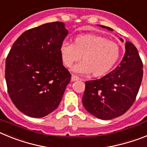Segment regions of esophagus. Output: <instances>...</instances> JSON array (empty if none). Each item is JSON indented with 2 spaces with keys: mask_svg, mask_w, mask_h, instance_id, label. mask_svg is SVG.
<instances>
[{
  "mask_svg": "<svg viewBox=\"0 0 147 147\" xmlns=\"http://www.w3.org/2000/svg\"><path fill=\"white\" fill-rule=\"evenodd\" d=\"M80 80V79L77 76H76V75H72V77H71V80L72 81H76V80Z\"/></svg>",
  "mask_w": 147,
  "mask_h": 147,
  "instance_id": "34e87169",
  "label": "esophagus"
}]
</instances>
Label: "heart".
<instances>
[{
    "mask_svg": "<svg viewBox=\"0 0 147 147\" xmlns=\"http://www.w3.org/2000/svg\"><path fill=\"white\" fill-rule=\"evenodd\" d=\"M60 54L66 67H71L74 62L83 57L75 65L72 71L80 74L93 72L94 76H102L108 72L116 63L120 56V47L112 40L101 36L85 34L78 36L75 44L67 41L62 43Z\"/></svg>",
    "mask_w": 147,
    "mask_h": 147,
    "instance_id": "b5f03b06",
    "label": "heart"
}]
</instances>
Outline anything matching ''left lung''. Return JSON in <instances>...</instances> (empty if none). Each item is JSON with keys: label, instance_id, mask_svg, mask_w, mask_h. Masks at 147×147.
Instances as JSON below:
<instances>
[{"label": "left lung", "instance_id": "obj_1", "mask_svg": "<svg viewBox=\"0 0 147 147\" xmlns=\"http://www.w3.org/2000/svg\"><path fill=\"white\" fill-rule=\"evenodd\" d=\"M125 49L124 58L115 70L101 79L85 82L83 105L98 119L109 120L123 115L137 96L143 78V62L132 42H126Z\"/></svg>", "mask_w": 147, "mask_h": 147}]
</instances>
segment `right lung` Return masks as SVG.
Segmentation results:
<instances>
[{"label":"right lung","mask_w":147,"mask_h":147,"mask_svg":"<svg viewBox=\"0 0 147 147\" xmlns=\"http://www.w3.org/2000/svg\"><path fill=\"white\" fill-rule=\"evenodd\" d=\"M67 34L64 23L53 22L27 30L13 44L5 77L10 98L25 115L44 117L59 106L71 77L60 54Z\"/></svg>","instance_id":"add662e5"}]
</instances>
